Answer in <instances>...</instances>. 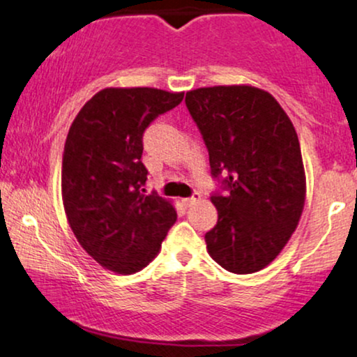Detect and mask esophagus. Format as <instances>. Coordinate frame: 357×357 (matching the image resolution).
<instances>
[{
	"instance_id": "1",
	"label": "esophagus",
	"mask_w": 357,
	"mask_h": 357,
	"mask_svg": "<svg viewBox=\"0 0 357 357\" xmlns=\"http://www.w3.org/2000/svg\"><path fill=\"white\" fill-rule=\"evenodd\" d=\"M199 199H201V195H199V192H195V195H192L191 197H184V199H183V204L186 206V208H191V206H192V204H196L197 201H199Z\"/></svg>"
}]
</instances>
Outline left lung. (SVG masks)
Listing matches in <instances>:
<instances>
[{"label": "left lung", "instance_id": "1", "mask_svg": "<svg viewBox=\"0 0 357 357\" xmlns=\"http://www.w3.org/2000/svg\"><path fill=\"white\" fill-rule=\"evenodd\" d=\"M214 178L218 225L204 236L209 256L234 274L273 263L298 227L306 197L301 148L289 116L264 89L213 86L186 93Z\"/></svg>", "mask_w": 357, "mask_h": 357}]
</instances>
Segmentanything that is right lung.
Listing matches in <instances>:
<instances>
[{
	"instance_id": "right-lung-1",
	"label": "right lung",
	"mask_w": 357,
	"mask_h": 357,
	"mask_svg": "<svg viewBox=\"0 0 357 357\" xmlns=\"http://www.w3.org/2000/svg\"><path fill=\"white\" fill-rule=\"evenodd\" d=\"M184 93L106 88L81 108L63 153L64 213L83 249L102 268L132 274L160 252L176 221L171 201L146 195L143 132Z\"/></svg>"
}]
</instances>
